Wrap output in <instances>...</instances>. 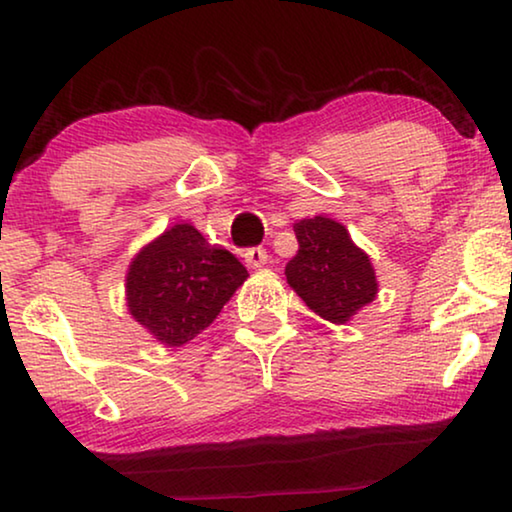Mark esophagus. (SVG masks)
Here are the masks:
<instances>
[{
	"label": "esophagus",
	"mask_w": 512,
	"mask_h": 512,
	"mask_svg": "<svg viewBox=\"0 0 512 512\" xmlns=\"http://www.w3.org/2000/svg\"><path fill=\"white\" fill-rule=\"evenodd\" d=\"M243 259H246L248 269H262V266L269 262V255H266L264 248H248L243 253Z\"/></svg>",
	"instance_id": "1"
}]
</instances>
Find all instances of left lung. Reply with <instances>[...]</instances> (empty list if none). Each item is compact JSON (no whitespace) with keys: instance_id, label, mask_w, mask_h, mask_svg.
Returning a JSON list of instances; mask_svg holds the SVG:
<instances>
[{"instance_id":"left-lung-1","label":"left lung","mask_w":512,"mask_h":512,"mask_svg":"<svg viewBox=\"0 0 512 512\" xmlns=\"http://www.w3.org/2000/svg\"><path fill=\"white\" fill-rule=\"evenodd\" d=\"M298 253L289 259V287L314 314L330 323H348L378 294L369 255L355 246L346 227L328 216L294 223Z\"/></svg>"}]
</instances>
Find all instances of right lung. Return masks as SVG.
I'll return each instance as SVG.
<instances>
[{"label":"right lung","instance_id":"add662e5","mask_svg":"<svg viewBox=\"0 0 512 512\" xmlns=\"http://www.w3.org/2000/svg\"><path fill=\"white\" fill-rule=\"evenodd\" d=\"M248 278L230 250L177 223L143 246L125 278L127 310L164 346H184L212 326Z\"/></svg>","mask_w":512,"mask_h":512}]
</instances>
